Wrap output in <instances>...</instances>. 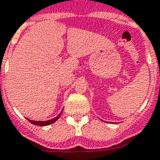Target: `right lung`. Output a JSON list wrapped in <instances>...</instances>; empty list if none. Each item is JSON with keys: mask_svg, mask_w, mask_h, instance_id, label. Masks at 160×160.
<instances>
[{"mask_svg": "<svg viewBox=\"0 0 160 160\" xmlns=\"http://www.w3.org/2000/svg\"><path fill=\"white\" fill-rule=\"evenodd\" d=\"M61 113H62V111H61ZM61 113H60L57 117H55L54 119H52V120H50V121H45V122H36V121H32V120H28L29 122H31L32 124H33V125H37V126H48L50 124H52L53 122H55L57 120H58L60 117V115H61Z\"/></svg>", "mask_w": 160, "mask_h": 160, "instance_id": "right-lung-1", "label": "right lung"}]
</instances>
